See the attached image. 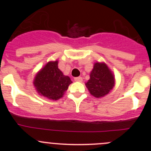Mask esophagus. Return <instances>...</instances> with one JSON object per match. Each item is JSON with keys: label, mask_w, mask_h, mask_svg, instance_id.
<instances>
[{"label": "esophagus", "mask_w": 151, "mask_h": 151, "mask_svg": "<svg viewBox=\"0 0 151 151\" xmlns=\"http://www.w3.org/2000/svg\"><path fill=\"white\" fill-rule=\"evenodd\" d=\"M74 80H75L76 82H82L83 81V77H75V78H74Z\"/></svg>", "instance_id": "obj_1"}]
</instances>
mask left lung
Returning <instances> with one entry per match:
<instances>
[{"mask_svg":"<svg viewBox=\"0 0 151 151\" xmlns=\"http://www.w3.org/2000/svg\"><path fill=\"white\" fill-rule=\"evenodd\" d=\"M115 85V77L104 63H96L90 74V80L85 83L91 95L96 98L109 93Z\"/></svg>","mask_w":151,"mask_h":151,"instance_id":"8db88e82","label":"left lung"}]
</instances>
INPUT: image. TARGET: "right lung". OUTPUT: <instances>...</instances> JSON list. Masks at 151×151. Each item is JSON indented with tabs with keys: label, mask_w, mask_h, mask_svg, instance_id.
I'll use <instances>...</instances> for the list:
<instances>
[{
	"label": "right lung",
	"mask_w": 151,
	"mask_h": 151,
	"mask_svg": "<svg viewBox=\"0 0 151 151\" xmlns=\"http://www.w3.org/2000/svg\"><path fill=\"white\" fill-rule=\"evenodd\" d=\"M58 63V60L47 63L36 74L33 82L39 94L52 100L61 98L72 83L68 76L63 75Z\"/></svg>",
	"instance_id": "obj_1"
}]
</instances>
